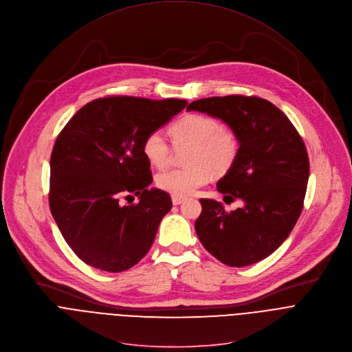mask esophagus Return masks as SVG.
<instances>
[{"instance_id": "34e87169", "label": "esophagus", "mask_w": 352, "mask_h": 352, "mask_svg": "<svg viewBox=\"0 0 352 352\" xmlns=\"http://www.w3.org/2000/svg\"><path fill=\"white\" fill-rule=\"evenodd\" d=\"M171 199H173V204H174V206H178V204H181V203L184 201V197L174 196V195H173V197H171Z\"/></svg>"}]
</instances>
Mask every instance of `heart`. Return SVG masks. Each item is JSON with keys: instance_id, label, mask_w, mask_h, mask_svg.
<instances>
[{"instance_id": "heart-1", "label": "heart", "mask_w": 352, "mask_h": 352, "mask_svg": "<svg viewBox=\"0 0 352 352\" xmlns=\"http://www.w3.org/2000/svg\"><path fill=\"white\" fill-rule=\"evenodd\" d=\"M168 133L174 145H189L184 168L162 171L156 177L159 189L185 197L215 177L226 174L235 166L241 141L236 131L221 126L215 117L204 113H189L174 122ZM146 160L155 167H164L170 159V145L159 131L149 133L142 142Z\"/></svg>"}]
</instances>
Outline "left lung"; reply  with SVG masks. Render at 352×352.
Listing matches in <instances>:
<instances>
[{"mask_svg":"<svg viewBox=\"0 0 352 352\" xmlns=\"http://www.w3.org/2000/svg\"><path fill=\"white\" fill-rule=\"evenodd\" d=\"M186 110L218 117L241 141L239 157L217 189L230 201L241 199L243 207L228 212L221 203L200 199L199 241L229 267L267 258L290 235L304 207L309 159L301 135L280 109L258 96H211Z\"/></svg>","mask_w":352,"mask_h":352,"instance_id":"left-lung-1","label":"left lung"}]
</instances>
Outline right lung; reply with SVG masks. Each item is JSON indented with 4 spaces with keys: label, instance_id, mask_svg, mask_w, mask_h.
I'll return each instance as SVG.
<instances>
[{
    "label": "right lung",
    "instance_id": "add662e5",
    "mask_svg": "<svg viewBox=\"0 0 352 352\" xmlns=\"http://www.w3.org/2000/svg\"><path fill=\"white\" fill-rule=\"evenodd\" d=\"M186 104L174 98H98L59 133L50 162V208L87 265L122 272L149 252L173 203L167 192L148 189L153 178L142 142ZM131 192L140 201L124 206L121 200Z\"/></svg>",
    "mask_w": 352,
    "mask_h": 352
}]
</instances>
